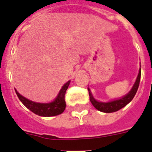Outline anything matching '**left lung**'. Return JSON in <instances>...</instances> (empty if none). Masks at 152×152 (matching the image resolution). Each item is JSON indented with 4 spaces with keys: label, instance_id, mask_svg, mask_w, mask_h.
Listing matches in <instances>:
<instances>
[{
    "label": "left lung",
    "instance_id": "8db88e82",
    "mask_svg": "<svg viewBox=\"0 0 152 152\" xmlns=\"http://www.w3.org/2000/svg\"><path fill=\"white\" fill-rule=\"evenodd\" d=\"M140 79H141V68L139 69V73H138V77H137V79H136L134 85L132 87V90L128 92L126 95L122 97V98H121L120 99L115 100V101H112V102H101L96 101L94 98V97H93V95H92L90 89L88 88L89 92V97H90L91 102V104L95 107L96 109L100 111H102V112L111 113V112H115V111H118V110L121 109L122 107H124V106H126L134 98L136 92L138 91V86H139Z\"/></svg>",
    "mask_w": 152,
    "mask_h": 152
}]
</instances>
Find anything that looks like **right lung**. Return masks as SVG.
Masks as SVG:
<instances>
[{
	"instance_id": "add662e5",
	"label": "right lung",
	"mask_w": 152,
	"mask_h": 152,
	"mask_svg": "<svg viewBox=\"0 0 152 152\" xmlns=\"http://www.w3.org/2000/svg\"><path fill=\"white\" fill-rule=\"evenodd\" d=\"M69 85L70 81L64 84L58 93L57 98L50 103H37V102H32L19 94L16 89L15 92L23 104L33 113L42 117L55 116L63 113V111L65 109L66 103L64 95Z\"/></svg>"
}]
</instances>
